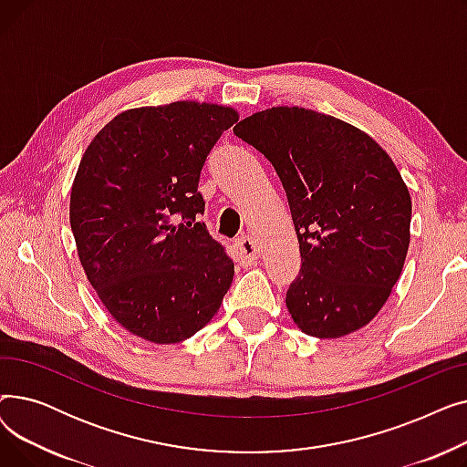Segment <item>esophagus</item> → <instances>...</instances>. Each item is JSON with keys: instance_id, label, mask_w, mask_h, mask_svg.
Returning <instances> with one entry per match:
<instances>
[{"instance_id": "1", "label": "esophagus", "mask_w": 467, "mask_h": 467, "mask_svg": "<svg viewBox=\"0 0 467 467\" xmlns=\"http://www.w3.org/2000/svg\"><path fill=\"white\" fill-rule=\"evenodd\" d=\"M236 250H238V255L244 263H252L255 261L259 255H261V246L257 244V240L254 236H240L236 240Z\"/></svg>"}]
</instances>
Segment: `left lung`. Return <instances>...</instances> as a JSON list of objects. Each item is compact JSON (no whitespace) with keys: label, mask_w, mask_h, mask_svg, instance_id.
I'll use <instances>...</instances> for the list:
<instances>
[{"label":"left lung","mask_w":467,"mask_h":467,"mask_svg":"<svg viewBox=\"0 0 467 467\" xmlns=\"http://www.w3.org/2000/svg\"><path fill=\"white\" fill-rule=\"evenodd\" d=\"M234 134L273 162L296 225L301 273L285 293L306 335L369 324L396 285L410 242V194L394 161L359 129L305 108H273Z\"/></svg>","instance_id":"8db88e82"}]
</instances>
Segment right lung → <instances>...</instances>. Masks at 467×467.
<instances>
[{
  "label": "right lung",
  "mask_w": 467,
  "mask_h": 467,
  "mask_svg": "<svg viewBox=\"0 0 467 467\" xmlns=\"http://www.w3.org/2000/svg\"><path fill=\"white\" fill-rule=\"evenodd\" d=\"M238 120L233 108L174 102L119 113L94 136L69 199L88 282L115 320L155 345L201 331L234 265L199 215L201 171Z\"/></svg>",
  "instance_id": "right-lung-1"
}]
</instances>
